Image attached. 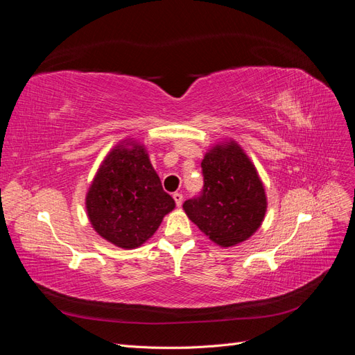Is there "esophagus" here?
Here are the masks:
<instances>
[{
	"label": "esophagus",
	"instance_id": "34e87169",
	"mask_svg": "<svg viewBox=\"0 0 355 355\" xmlns=\"http://www.w3.org/2000/svg\"><path fill=\"white\" fill-rule=\"evenodd\" d=\"M173 198H175V201H176V206L180 207V206H182V201H184V196H182L180 192H175Z\"/></svg>",
	"mask_w": 355,
	"mask_h": 355
}]
</instances>
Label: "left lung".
<instances>
[{"instance_id": "8db88e82", "label": "left lung", "mask_w": 355, "mask_h": 355, "mask_svg": "<svg viewBox=\"0 0 355 355\" xmlns=\"http://www.w3.org/2000/svg\"><path fill=\"white\" fill-rule=\"evenodd\" d=\"M201 194L184 202L188 218L222 247L245 241L265 218L266 196L256 167L234 141L214 145L201 161Z\"/></svg>"}]
</instances>
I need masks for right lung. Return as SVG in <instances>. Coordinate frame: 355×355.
Returning a JSON list of instances; mask_svg holds the SVG:
<instances>
[{"mask_svg":"<svg viewBox=\"0 0 355 355\" xmlns=\"http://www.w3.org/2000/svg\"><path fill=\"white\" fill-rule=\"evenodd\" d=\"M92 227L121 249L149 240L175 209L144 145L123 141L106 155L85 196Z\"/></svg>","mask_w":355,"mask_h":355,"instance_id":"add662e5","label":"right lung"}]
</instances>
